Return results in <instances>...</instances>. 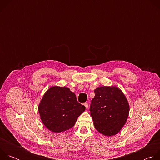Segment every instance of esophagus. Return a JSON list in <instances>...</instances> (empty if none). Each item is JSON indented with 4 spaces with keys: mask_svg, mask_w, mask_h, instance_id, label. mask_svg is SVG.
<instances>
[{
    "mask_svg": "<svg viewBox=\"0 0 160 160\" xmlns=\"http://www.w3.org/2000/svg\"><path fill=\"white\" fill-rule=\"evenodd\" d=\"M83 105L85 106V107L86 108H88V103H87V102H84V103H83Z\"/></svg>",
    "mask_w": 160,
    "mask_h": 160,
    "instance_id": "1",
    "label": "esophagus"
}]
</instances>
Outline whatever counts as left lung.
Instances as JSON below:
<instances>
[{"instance_id": "8db88e82", "label": "left lung", "mask_w": 160, "mask_h": 160, "mask_svg": "<svg viewBox=\"0 0 160 160\" xmlns=\"http://www.w3.org/2000/svg\"><path fill=\"white\" fill-rule=\"evenodd\" d=\"M94 92L89 110L96 129L107 136L117 134L128 116L129 105L125 96L116 87H100Z\"/></svg>"}]
</instances>
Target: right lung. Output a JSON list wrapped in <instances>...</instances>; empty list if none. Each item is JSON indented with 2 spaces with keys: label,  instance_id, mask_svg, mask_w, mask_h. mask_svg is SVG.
Listing matches in <instances>:
<instances>
[{
  "label": "right lung",
  "instance_id": "right-lung-1",
  "mask_svg": "<svg viewBox=\"0 0 160 160\" xmlns=\"http://www.w3.org/2000/svg\"><path fill=\"white\" fill-rule=\"evenodd\" d=\"M38 109L43 125L52 132H61L75 125L85 107L70 88L54 86L43 95Z\"/></svg>",
  "mask_w": 160,
  "mask_h": 160
}]
</instances>
